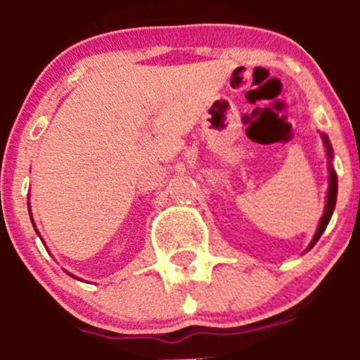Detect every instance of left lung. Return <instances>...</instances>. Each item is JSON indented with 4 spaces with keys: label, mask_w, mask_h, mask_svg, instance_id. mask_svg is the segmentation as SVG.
<instances>
[{
    "label": "left lung",
    "mask_w": 360,
    "mask_h": 360,
    "mask_svg": "<svg viewBox=\"0 0 360 360\" xmlns=\"http://www.w3.org/2000/svg\"><path fill=\"white\" fill-rule=\"evenodd\" d=\"M321 137H322V143H324V148H326V157H328L329 186H328V195H326L324 212H322L321 221H319L317 231H315L314 238H311V242H310V244H308V248L304 249V252H308V250H310L315 244H317L319 238L322 237V233H324L326 228H328L329 221H331L333 212H335L336 197H338V176H336V172H335V167H333V157H335V155H333V146H331V143H329V137L326 136V134L321 132Z\"/></svg>",
    "instance_id": "1"
}]
</instances>
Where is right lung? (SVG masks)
<instances>
[{"instance_id": "right-lung-1", "label": "right lung", "mask_w": 360, "mask_h": 360, "mask_svg": "<svg viewBox=\"0 0 360 360\" xmlns=\"http://www.w3.org/2000/svg\"><path fill=\"white\" fill-rule=\"evenodd\" d=\"M27 209H29V216H31V223H32V226H34V230H36V224H34V219H32V214H31V205H29V202H27ZM36 233H38V237L39 238H41V235H39V231L38 230H36ZM43 242V240H41ZM68 275H71V277H75V275H72V274H69V271H68ZM76 278V277H75Z\"/></svg>"}]
</instances>
